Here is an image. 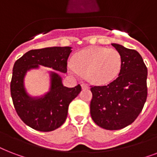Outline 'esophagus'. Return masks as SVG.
I'll return each instance as SVG.
<instances>
[{
  "mask_svg": "<svg viewBox=\"0 0 157 157\" xmlns=\"http://www.w3.org/2000/svg\"><path fill=\"white\" fill-rule=\"evenodd\" d=\"M81 88H82V89H88L89 86H88V85H86V84L82 83V84H81Z\"/></svg>",
  "mask_w": 157,
  "mask_h": 157,
  "instance_id": "34e87169",
  "label": "esophagus"
}]
</instances>
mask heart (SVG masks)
Returning <instances> with one entry per match:
<instances>
[{
	"label": "heart",
	"mask_w": 157,
	"mask_h": 157,
	"mask_svg": "<svg viewBox=\"0 0 157 157\" xmlns=\"http://www.w3.org/2000/svg\"><path fill=\"white\" fill-rule=\"evenodd\" d=\"M122 58L119 51L101 46H90L74 56L69 72L75 76L85 75L89 82L104 85L113 81L119 74Z\"/></svg>",
	"instance_id": "b5f03b06"
}]
</instances>
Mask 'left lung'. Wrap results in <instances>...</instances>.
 <instances>
[{
	"label": "left lung",
	"instance_id": "1",
	"mask_svg": "<svg viewBox=\"0 0 157 157\" xmlns=\"http://www.w3.org/2000/svg\"><path fill=\"white\" fill-rule=\"evenodd\" d=\"M112 45L121 55V68L118 77L107 86L90 89V115L98 126L117 130L133 123L144 107L147 68L138 51L119 44Z\"/></svg>",
	"mask_w": 157,
	"mask_h": 157
}]
</instances>
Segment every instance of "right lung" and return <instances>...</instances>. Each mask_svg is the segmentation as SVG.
Segmentation results:
<instances>
[{
	"instance_id": "1",
	"label": "right lung",
	"mask_w": 157,
	"mask_h": 157,
	"mask_svg": "<svg viewBox=\"0 0 157 157\" xmlns=\"http://www.w3.org/2000/svg\"><path fill=\"white\" fill-rule=\"evenodd\" d=\"M71 47H48L32 50L14 63L10 82L13 106L20 119L31 128L42 132L52 131L63 124L67 117L68 106L81 91L77 85L68 88L63 85L62 77L56 71H50V90L44 95L33 97L24 86L27 72L39 66L67 72V59Z\"/></svg>"
}]
</instances>
